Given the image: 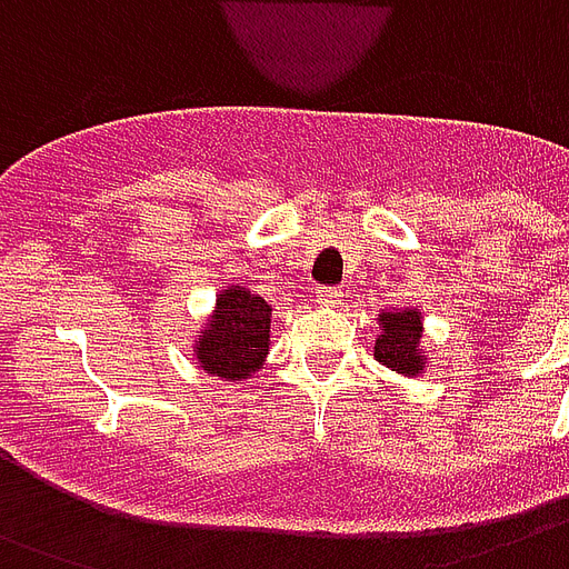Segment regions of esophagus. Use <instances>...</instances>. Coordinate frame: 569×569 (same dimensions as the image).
Returning <instances> with one entry per match:
<instances>
[{
	"instance_id": "1",
	"label": "esophagus",
	"mask_w": 569,
	"mask_h": 569,
	"mask_svg": "<svg viewBox=\"0 0 569 569\" xmlns=\"http://www.w3.org/2000/svg\"><path fill=\"white\" fill-rule=\"evenodd\" d=\"M345 302V290L341 288H320L317 290V306L320 308H338Z\"/></svg>"
}]
</instances>
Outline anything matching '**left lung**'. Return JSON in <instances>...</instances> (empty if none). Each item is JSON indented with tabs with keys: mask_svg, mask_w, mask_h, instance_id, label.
<instances>
[{
	"mask_svg": "<svg viewBox=\"0 0 569 569\" xmlns=\"http://www.w3.org/2000/svg\"><path fill=\"white\" fill-rule=\"evenodd\" d=\"M380 338L373 345L377 362H382L391 371L403 377H418L425 373L427 359L421 353V311L418 308H403V311H382L380 315Z\"/></svg>",
	"mask_w": 569,
	"mask_h": 569,
	"instance_id": "1",
	"label": "left lung"
}]
</instances>
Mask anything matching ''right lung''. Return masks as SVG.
Wrapping results in <instances>:
<instances>
[{
    "label": "right lung",
    "instance_id": "add662e5",
    "mask_svg": "<svg viewBox=\"0 0 569 569\" xmlns=\"http://www.w3.org/2000/svg\"><path fill=\"white\" fill-rule=\"evenodd\" d=\"M270 317L272 308L249 288L222 290L192 347L198 368L228 382L249 380L270 353Z\"/></svg>",
    "mask_w": 569,
    "mask_h": 569
}]
</instances>
